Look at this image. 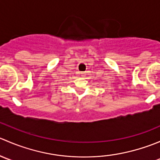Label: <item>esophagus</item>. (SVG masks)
I'll list each match as a JSON object with an SVG mask.
<instances>
[{"instance_id": "1", "label": "esophagus", "mask_w": 160, "mask_h": 160, "mask_svg": "<svg viewBox=\"0 0 160 160\" xmlns=\"http://www.w3.org/2000/svg\"><path fill=\"white\" fill-rule=\"evenodd\" d=\"M81 74H83V73H81Z\"/></svg>"}]
</instances>
